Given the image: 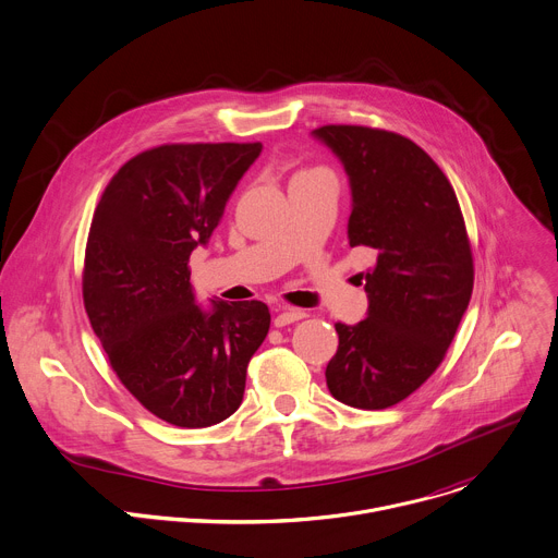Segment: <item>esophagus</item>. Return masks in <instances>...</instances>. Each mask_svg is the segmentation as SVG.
Wrapping results in <instances>:
<instances>
[{"label": "esophagus", "mask_w": 558, "mask_h": 558, "mask_svg": "<svg viewBox=\"0 0 558 558\" xmlns=\"http://www.w3.org/2000/svg\"><path fill=\"white\" fill-rule=\"evenodd\" d=\"M306 317V311L302 308H291V306H282V308H276V317H274V325L276 327H287V325H293L298 320H304Z\"/></svg>", "instance_id": "esophagus-1"}]
</instances>
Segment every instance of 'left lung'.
Listing matches in <instances>:
<instances>
[{
    "label": "left lung",
    "mask_w": 558,
    "mask_h": 558,
    "mask_svg": "<svg viewBox=\"0 0 558 558\" xmlns=\"http://www.w3.org/2000/svg\"><path fill=\"white\" fill-rule=\"evenodd\" d=\"M313 134L351 181L349 245L375 254L364 274L368 315L355 327L336 325L327 386L347 407L381 411L407 400L446 357L472 295L470 238L450 181L411 138L366 125Z\"/></svg>",
    "instance_id": "8db88e82"
}]
</instances>
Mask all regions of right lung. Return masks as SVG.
<instances>
[{
	"label": "right lung",
	"instance_id": "right-lung-1",
	"mask_svg": "<svg viewBox=\"0 0 558 558\" xmlns=\"http://www.w3.org/2000/svg\"><path fill=\"white\" fill-rule=\"evenodd\" d=\"M263 143H166L132 156L95 209L84 304L108 362L138 404L207 428L243 402L247 364L269 333L265 302L203 311L190 256L207 245Z\"/></svg>",
	"mask_w": 558,
	"mask_h": 558
}]
</instances>
